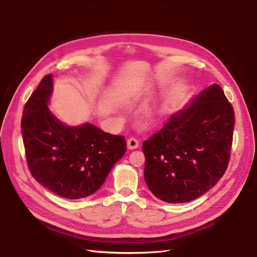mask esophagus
<instances>
[{
    "label": "esophagus",
    "mask_w": 257,
    "mask_h": 257,
    "mask_svg": "<svg viewBox=\"0 0 257 257\" xmlns=\"http://www.w3.org/2000/svg\"><path fill=\"white\" fill-rule=\"evenodd\" d=\"M127 147L129 150H134V149H138L140 147V142L134 139V138H131L127 141Z\"/></svg>",
    "instance_id": "esophagus-1"
}]
</instances>
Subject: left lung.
<instances>
[{
  "mask_svg": "<svg viewBox=\"0 0 257 257\" xmlns=\"http://www.w3.org/2000/svg\"><path fill=\"white\" fill-rule=\"evenodd\" d=\"M234 112L217 83L193 96L143 144L144 176L157 198L184 203L223 177L230 157Z\"/></svg>",
  "mask_w": 257,
  "mask_h": 257,
  "instance_id": "8db88e82",
  "label": "left lung"
}]
</instances>
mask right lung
<instances>
[{"instance_id": "1", "label": "right lung", "mask_w": 257, "mask_h": 257, "mask_svg": "<svg viewBox=\"0 0 257 257\" xmlns=\"http://www.w3.org/2000/svg\"><path fill=\"white\" fill-rule=\"evenodd\" d=\"M53 75H46L29 98L22 118L23 141L32 176L68 199L95 193L126 152L123 135L91 123L68 126L50 111Z\"/></svg>"}]
</instances>
